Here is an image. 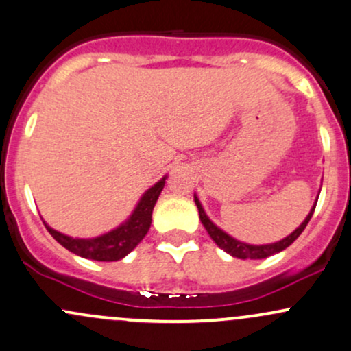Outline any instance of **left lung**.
<instances>
[{
    "mask_svg": "<svg viewBox=\"0 0 351 351\" xmlns=\"http://www.w3.org/2000/svg\"><path fill=\"white\" fill-rule=\"evenodd\" d=\"M318 195H320V192H318ZM194 200H195L197 208H199L200 222H202V226L206 227L207 234L210 235V239L214 240L215 243H217L220 249H222L223 252H227V254H230L232 257L243 258V261H245V258H250V261H258V258H267V257H270V255L278 254V252L285 250L287 247L292 245L295 240L298 239V235H300L302 232L305 230L306 223L310 222V219H312V215H313V212H315V207H317L318 197H317V199H315V204H313V207L310 208L308 215H306L305 220H303L300 226L295 228L292 234L287 235L285 239L278 240V242L263 243V245H252V243H245V242H242V240H237V239L232 237V235H228L227 232H223L222 228L215 226V223L207 217L206 210H204L202 204H200L199 197H197L195 194H194Z\"/></svg>",
    "mask_w": 351,
    "mask_h": 351,
    "instance_id": "left-lung-1",
    "label": "left lung"
}]
</instances>
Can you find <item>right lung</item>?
<instances>
[{
    "mask_svg": "<svg viewBox=\"0 0 351 351\" xmlns=\"http://www.w3.org/2000/svg\"><path fill=\"white\" fill-rule=\"evenodd\" d=\"M165 179L167 176H164L159 182H156L154 186L149 187L144 192L143 197L137 202L136 208L132 210V214L124 220L121 226H117L112 230L106 232V234L97 235L93 239H74L69 235L61 234V232L51 228L48 223L45 222L46 228L54 239L61 243L64 249H68L73 254L80 255L82 258H89V261H97V262H116L124 258L125 255L131 254L136 249L137 243L145 237V234L151 228L152 222V210L159 199L160 192L165 186Z\"/></svg>",
    "mask_w": 351,
    "mask_h": 351,
    "instance_id": "1",
    "label": "right lung"
}]
</instances>
